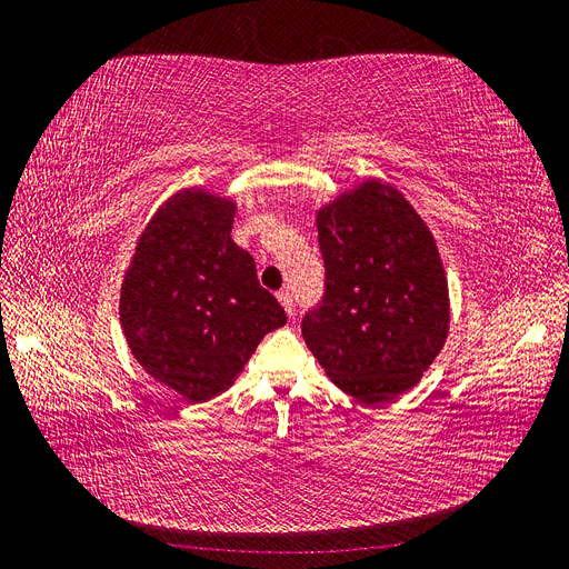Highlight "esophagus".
I'll return each mask as SVG.
<instances>
[{
  "mask_svg": "<svg viewBox=\"0 0 569 569\" xmlns=\"http://www.w3.org/2000/svg\"><path fill=\"white\" fill-rule=\"evenodd\" d=\"M278 299H280V303L284 306V311H287V316L289 318H295V295H291L289 289H282V291H278Z\"/></svg>",
  "mask_w": 569,
  "mask_h": 569,
  "instance_id": "esophagus-1",
  "label": "esophagus"
}]
</instances>
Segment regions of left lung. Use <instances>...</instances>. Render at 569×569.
I'll return each mask as SVG.
<instances>
[{"mask_svg":"<svg viewBox=\"0 0 569 569\" xmlns=\"http://www.w3.org/2000/svg\"><path fill=\"white\" fill-rule=\"evenodd\" d=\"M325 291L301 335L327 377L358 401L418 385L449 335V284L416 209L368 180L318 213Z\"/></svg>","mask_w":569,"mask_h":569,"instance_id":"obj_1","label":"left lung"}]
</instances>
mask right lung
<instances>
[{
    "label": "right lung",
    "instance_id": "1",
    "mask_svg": "<svg viewBox=\"0 0 569 569\" xmlns=\"http://www.w3.org/2000/svg\"><path fill=\"white\" fill-rule=\"evenodd\" d=\"M232 201L184 189L151 218L120 291L137 363L192 403L226 391L258 341L287 322L251 253L232 242Z\"/></svg>",
    "mask_w": 569,
    "mask_h": 569
}]
</instances>
